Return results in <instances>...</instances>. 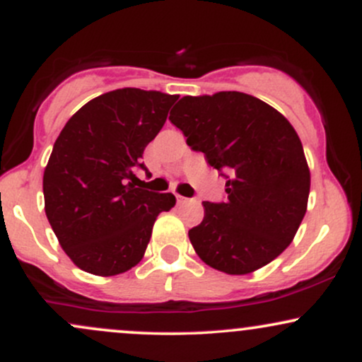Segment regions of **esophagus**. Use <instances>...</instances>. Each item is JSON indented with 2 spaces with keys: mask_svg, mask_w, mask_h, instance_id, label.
Returning <instances> with one entry per match:
<instances>
[{
  "mask_svg": "<svg viewBox=\"0 0 362 362\" xmlns=\"http://www.w3.org/2000/svg\"><path fill=\"white\" fill-rule=\"evenodd\" d=\"M175 197H177V202H178V204H185V202H189L190 201V199H187V197H184V195H175Z\"/></svg>",
  "mask_w": 362,
  "mask_h": 362,
  "instance_id": "esophagus-1",
  "label": "esophagus"
}]
</instances>
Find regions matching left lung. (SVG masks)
Listing matches in <instances>:
<instances>
[{
	"instance_id": "1",
	"label": "left lung",
	"mask_w": 362,
	"mask_h": 362,
	"mask_svg": "<svg viewBox=\"0 0 362 362\" xmlns=\"http://www.w3.org/2000/svg\"><path fill=\"white\" fill-rule=\"evenodd\" d=\"M170 120L226 178V199L202 202L204 219L189 231L202 262L242 276L279 257L310 194L308 163L288 119L252 95L218 91L180 98Z\"/></svg>"
}]
</instances>
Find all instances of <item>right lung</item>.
<instances>
[{"mask_svg": "<svg viewBox=\"0 0 362 362\" xmlns=\"http://www.w3.org/2000/svg\"><path fill=\"white\" fill-rule=\"evenodd\" d=\"M177 95L122 88L83 105L54 143L44 172L45 214L81 271L117 276L143 259L153 224L175 195L141 189L136 170Z\"/></svg>", "mask_w": 362, "mask_h": 362, "instance_id": "1", "label": "right lung"}]
</instances>
